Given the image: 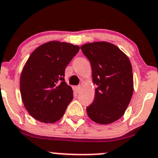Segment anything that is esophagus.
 <instances>
[{
    "label": "esophagus",
    "mask_w": 158,
    "mask_h": 158,
    "mask_svg": "<svg viewBox=\"0 0 158 158\" xmlns=\"http://www.w3.org/2000/svg\"><path fill=\"white\" fill-rule=\"evenodd\" d=\"M80 90H81V86L80 85L76 86V87H75V91H76V92H79Z\"/></svg>",
    "instance_id": "obj_1"
}]
</instances>
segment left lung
Instances as JSON below:
<instances>
[{
	"mask_svg": "<svg viewBox=\"0 0 158 158\" xmlns=\"http://www.w3.org/2000/svg\"><path fill=\"white\" fill-rule=\"evenodd\" d=\"M81 50L91 63L92 80L97 85L93 103L87 108V115L95 123L111 124L124 115L133 93L130 61L109 42L87 43Z\"/></svg>",
	"mask_w": 158,
	"mask_h": 158,
	"instance_id": "obj_1",
	"label": "left lung"
}]
</instances>
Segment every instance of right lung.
<instances>
[{
	"mask_svg": "<svg viewBox=\"0 0 158 158\" xmlns=\"http://www.w3.org/2000/svg\"><path fill=\"white\" fill-rule=\"evenodd\" d=\"M79 50L78 46L53 41L31 54L21 75L20 89L24 106L34 119L54 123L63 117L73 99L65 69Z\"/></svg>",
	"mask_w": 158,
	"mask_h": 158,
	"instance_id": "1",
	"label": "right lung"
}]
</instances>
